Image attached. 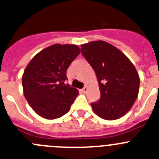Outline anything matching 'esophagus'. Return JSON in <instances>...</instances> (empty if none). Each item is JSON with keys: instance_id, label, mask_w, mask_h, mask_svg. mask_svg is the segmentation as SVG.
<instances>
[{"instance_id": "1", "label": "esophagus", "mask_w": 159, "mask_h": 159, "mask_svg": "<svg viewBox=\"0 0 159 159\" xmlns=\"http://www.w3.org/2000/svg\"><path fill=\"white\" fill-rule=\"evenodd\" d=\"M82 92H84V93H86V92H88V88H87L86 86H85L84 88H83V89H82Z\"/></svg>"}]
</instances>
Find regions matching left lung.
Listing matches in <instances>:
<instances>
[{"instance_id":"8db88e82","label":"left lung","mask_w":159,"mask_h":159,"mask_svg":"<svg viewBox=\"0 0 159 159\" xmlns=\"http://www.w3.org/2000/svg\"><path fill=\"white\" fill-rule=\"evenodd\" d=\"M81 53L96 74L100 99L92 102L102 119L115 120L130 111L137 99L140 80L135 67L120 50L102 40L81 45Z\"/></svg>"}]
</instances>
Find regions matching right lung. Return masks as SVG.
<instances>
[{
	"label": "right lung",
	"mask_w": 159,
	"mask_h": 159,
	"mask_svg": "<svg viewBox=\"0 0 159 159\" xmlns=\"http://www.w3.org/2000/svg\"><path fill=\"white\" fill-rule=\"evenodd\" d=\"M74 44H54L36 54L24 71V95L36 114L47 119L61 117L70 110L77 89L67 80V70L79 54Z\"/></svg>",
	"instance_id": "obj_1"
}]
</instances>
